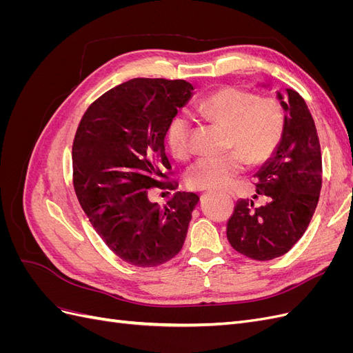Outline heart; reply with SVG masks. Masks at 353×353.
Instances as JSON below:
<instances>
[{"mask_svg": "<svg viewBox=\"0 0 353 353\" xmlns=\"http://www.w3.org/2000/svg\"><path fill=\"white\" fill-rule=\"evenodd\" d=\"M203 119L225 126V148L216 157L200 159L188 169L187 184L194 190H221L244 172L248 163L259 166L279 150L285 131V113L275 97H254L237 87H222L194 103ZM191 123L184 114L169 121L165 141L174 159L185 162L191 156Z\"/></svg>", "mask_w": 353, "mask_h": 353, "instance_id": "b5f03b06", "label": "heart"}]
</instances>
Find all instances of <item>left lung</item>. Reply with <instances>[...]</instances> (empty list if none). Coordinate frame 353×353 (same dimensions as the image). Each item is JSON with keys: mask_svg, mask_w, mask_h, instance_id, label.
<instances>
[{"mask_svg": "<svg viewBox=\"0 0 353 353\" xmlns=\"http://www.w3.org/2000/svg\"><path fill=\"white\" fill-rule=\"evenodd\" d=\"M281 104L287 117L279 150L258 174L253 199L239 200L227 223L232 249L253 261L280 258L302 239L323 185L321 145L311 112L294 90H287ZM259 198L262 207L255 203Z\"/></svg>", "mask_w": 353, "mask_h": 353, "instance_id": "obj_1", "label": "left lung"}]
</instances>
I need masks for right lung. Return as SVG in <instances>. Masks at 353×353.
<instances>
[{
	"instance_id": "obj_1",
	"label": "right lung",
	"mask_w": 353,
	"mask_h": 353,
	"mask_svg": "<svg viewBox=\"0 0 353 353\" xmlns=\"http://www.w3.org/2000/svg\"><path fill=\"white\" fill-rule=\"evenodd\" d=\"M193 85L183 79L135 78L91 103L72 145L73 188L105 245L134 266H159L181 252L199 196L176 191L165 132ZM157 188L173 193L160 210L148 200Z\"/></svg>"
}]
</instances>
